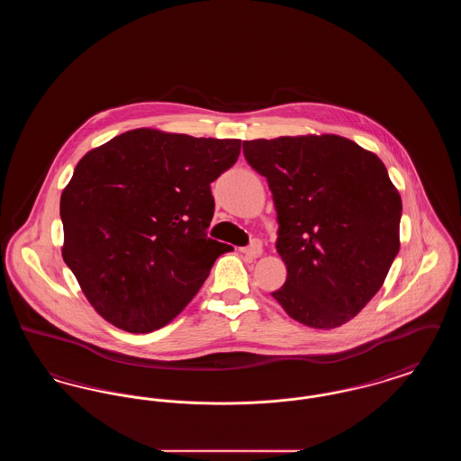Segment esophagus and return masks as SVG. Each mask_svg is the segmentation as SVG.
<instances>
[{
	"label": "esophagus",
	"instance_id": "34e87169",
	"mask_svg": "<svg viewBox=\"0 0 461 461\" xmlns=\"http://www.w3.org/2000/svg\"><path fill=\"white\" fill-rule=\"evenodd\" d=\"M243 254L250 256V258H259L263 254V243L261 240H254L249 247L243 249Z\"/></svg>",
	"mask_w": 461,
	"mask_h": 461
}]
</instances>
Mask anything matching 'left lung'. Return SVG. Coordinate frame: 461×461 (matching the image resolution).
<instances>
[{
    "label": "left lung",
    "mask_w": 461,
    "mask_h": 461,
    "mask_svg": "<svg viewBox=\"0 0 461 461\" xmlns=\"http://www.w3.org/2000/svg\"><path fill=\"white\" fill-rule=\"evenodd\" d=\"M267 179L285 285L271 295L312 329L348 323L384 285L399 252L402 203L384 162L337 134L243 141Z\"/></svg>",
    "instance_id": "obj_1"
}]
</instances>
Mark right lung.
I'll return each mask as SVG.
<instances>
[{
	"instance_id": "obj_1",
	"label": "right lung",
	"mask_w": 461,
	"mask_h": 461,
	"mask_svg": "<svg viewBox=\"0 0 461 461\" xmlns=\"http://www.w3.org/2000/svg\"><path fill=\"white\" fill-rule=\"evenodd\" d=\"M240 140L132 130L93 149L60 198L62 256L96 312L117 329L167 325L233 247L207 237L211 183Z\"/></svg>"
}]
</instances>
